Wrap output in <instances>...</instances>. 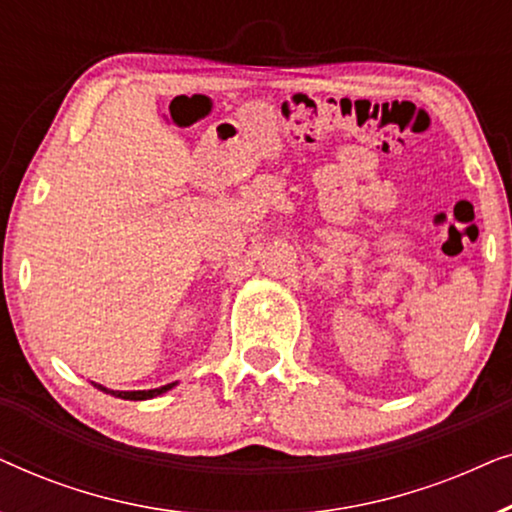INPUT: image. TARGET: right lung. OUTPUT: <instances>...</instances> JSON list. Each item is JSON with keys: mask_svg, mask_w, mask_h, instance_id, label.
<instances>
[{"mask_svg": "<svg viewBox=\"0 0 512 512\" xmlns=\"http://www.w3.org/2000/svg\"><path fill=\"white\" fill-rule=\"evenodd\" d=\"M95 384V382H93ZM174 384L177 382H172V384H165V387H158V389H149V391H111V389H107V387H102V384H95L97 389H102V391H107V394H111V396H116V398H125V401H146V398H156V396H160V394H165V391H170Z\"/></svg>", "mask_w": 512, "mask_h": 512, "instance_id": "obj_1", "label": "right lung"}]
</instances>
